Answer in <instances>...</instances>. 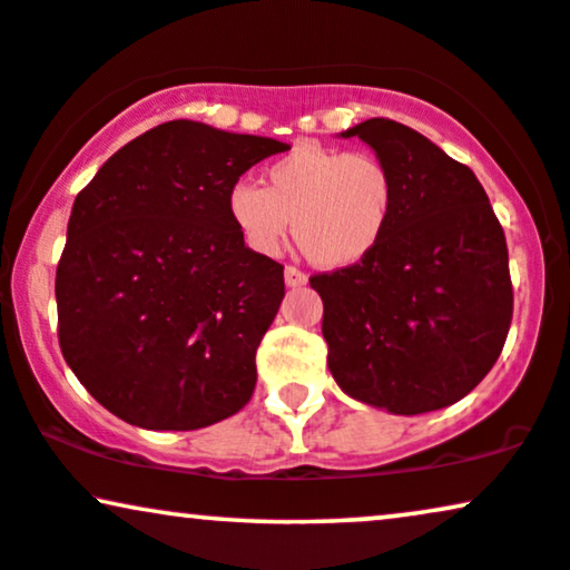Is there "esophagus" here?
Listing matches in <instances>:
<instances>
[{"label":"esophagus","instance_id":"esophagus-1","mask_svg":"<svg viewBox=\"0 0 570 570\" xmlns=\"http://www.w3.org/2000/svg\"><path fill=\"white\" fill-rule=\"evenodd\" d=\"M284 281H286V286H305L307 284V276L299 268H294V265H286Z\"/></svg>","mask_w":570,"mask_h":570}]
</instances>
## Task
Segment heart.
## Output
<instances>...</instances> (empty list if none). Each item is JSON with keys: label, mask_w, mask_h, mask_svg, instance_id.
<instances>
[{"label": "heart", "mask_w": 570, "mask_h": 570, "mask_svg": "<svg viewBox=\"0 0 570 570\" xmlns=\"http://www.w3.org/2000/svg\"><path fill=\"white\" fill-rule=\"evenodd\" d=\"M397 184L371 153L297 144L265 168V189L239 181L228 194V215L244 242L276 255L289 234L321 268L363 263L384 239Z\"/></svg>", "instance_id": "heart-1"}]
</instances>
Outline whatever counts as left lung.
<instances>
[{
    "label": "left lung",
    "mask_w": 570,
    "mask_h": 570,
    "mask_svg": "<svg viewBox=\"0 0 570 570\" xmlns=\"http://www.w3.org/2000/svg\"><path fill=\"white\" fill-rule=\"evenodd\" d=\"M342 136L373 147L397 199L363 263L309 278L331 376L397 415L455 405L492 371L513 321L505 232L473 170L426 136L386 118Z\"/></svg>",
    "instance_id": "left-lung-1"
}]
</instances>
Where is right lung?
<instances>
[{
    "mask_svg": "<svg viewBox=\"0 0 570 570\" xmlns=\"http://www.w3.org/2000/svg\"><path fill=\"white\" fill-rule=\"evenodd\" d=\"M286 149L170 120L78 191L55 278L57 336L76 379L120 421L194 431L249 402L284 265L244 244L228 194Z\"/></svg>",
    "mask_w": 570,
    "mask_h": 570,
    "instance_id": "obj_1",
    "label": "right lung"
}]
</instances>
